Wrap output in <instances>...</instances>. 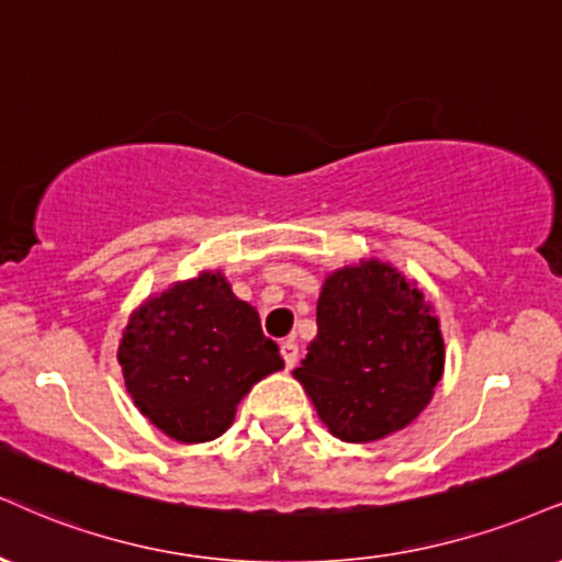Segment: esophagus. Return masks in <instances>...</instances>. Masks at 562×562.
I'll return each mask as SVG.
<instances>
[{
  "instance_id": "34e87169",
  "label": "esophagus",
  "mask_w": 562,
  "mask_h": 562,
  "mask_svg": "<svg viewBox=\"0 0 562 562\" xmlns=\"http://www.w3.org/2000/svg\"><path fill=\"white\" fill-rule=\"evenodd\" d=\"M280 353H282V358H285V367L293 369L295 361H299V342H295V340H282Z\"/></svg>"
}]
</instances>
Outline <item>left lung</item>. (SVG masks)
I'll return each instance as SVG.
<instances>
[{
    "mask_svg": "<svg viewBox=\"0 0 562 562\" xmlns=\"http://www.w3.org/2000/svg\"><path fill=\"white\" fill-rule=\"evenodd\" d=\"M442 367L431 306L395 269L371 259L324 280L316 337L293 374L335 437L374 442L427 408Z\"/></svg>",
    "mask_w": 562,
    "mask_h": 562,
    "instance_id": "left-lung-1",
    "label": "left lung"
}]
</instances>
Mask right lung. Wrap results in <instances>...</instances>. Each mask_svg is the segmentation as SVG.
Masks as SVG:
<instances>
[{"mask_svg":"<svg viewBox=\"0 0 562 562\" xmlns=\"http://www.w3.org/2000/svg\"><path fill=\"white\" fill-rule=\"evenodd\" d=\"M127 392L154 427L180 442H209L233 424L240 397L285 367L259 314L220 272L146 301L120 342Z\"/></svg>","mask_w":562,"mask_h":562,"instance_id":"add662e5","label":"right lung"}]
</instances>
